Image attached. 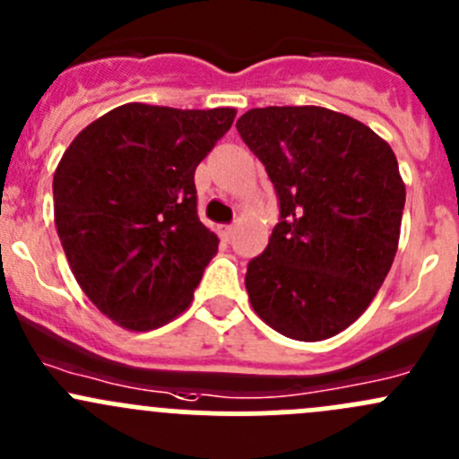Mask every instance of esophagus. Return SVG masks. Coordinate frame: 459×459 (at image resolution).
<instances>
[{
  "label": "esophagus",
  "instance_id": "obj_1",
  "mask_svg": "<svg viewBox=\"0 0 459 459\" xmlns=\"http://www.w3.org/2000/svg\"><path fill=\"white\" fill-rule=\"evenodd\" d=\"M233 233H235V226H233V224H226V226H221V229H220L221 239H226V242H230V238H233Z\"/></svg>",
  "mask_w": 459,
  "mask_h": 459
}]
</instances>
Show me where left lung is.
Masks as SVG:
<instances>
[{
  "instance_id": "8db88e82",
  "label": "left lung",
  "mask_w": 459,
  "mask_h": 459,
  "mask_svg": "<svg viewBox=\"0 0 459 459\" xmlns=\"http://www.w3.org/2000/svg\"><path fill=\"white\" fill-rule=\"evenodd\" d=\"M238 133L280 202L268 247L247 268L253 308L290 340L337 335L367 311L395 257L406 200L395 152L322 106L251 108Z\"/></svg>"
}]
</instances>
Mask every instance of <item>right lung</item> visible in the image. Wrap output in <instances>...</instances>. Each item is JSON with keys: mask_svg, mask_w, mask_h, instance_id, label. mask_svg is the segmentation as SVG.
<instances>
[{"mask_svg": "<svg viewBox=\"0 0 459 459\" xmlns=\"http://www.w3.org/2000/svg\"><path fill=\"white\" fill-rule=\"evenodd\" d=\"M235 108L124 104L71 142L53 178L55 226L77 284L128 331L186 311L215 233L197 217L195 169Z\"/></svg>", "mask_w": 459, "mask_h": 459, "instance_id": "right-lung-1", "label": "right lung"}]
</instances>
